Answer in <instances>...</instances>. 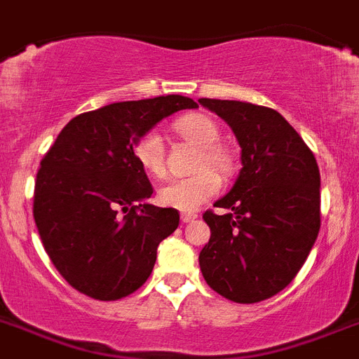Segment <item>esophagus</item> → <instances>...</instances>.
I'll return each mask as SVG.
<instances>
[{"label":"esophagus","mask_w":359,"mask_h":359,"mask_svg":"<svg viewBox=\"0 0 359 359\" xmlns=\"http://www.w3.org/2000/svg\"><path fill=\"white\" fill-rule=\"evenodd\" d=\"M196 217H198V214H194V212H182V222L183 223L194 222Z\"/></svg>","instance_id":"34e87169"}]
</instances>
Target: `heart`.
Listing matches in <instances>:
<instances>
[{
    "instance_id": "heart-1",
    "label": "heart",
    "mask_w": 359,
    "mask_h": 359,
    "mask_svg": "<svg viewBox=\"0 0 359 359\" xmlns=\"http://www.w3.org/2000/svg\"><path fill=\"white\" fill-rule=\"evenodd\" d=\"M174 130L187 142L200 147V154L196 159L198 172L189 177L172 180L161 187L158 198L159 203L170 209H177L182 212H194L217 194L222 180L215 173L229 176L234 168V158L223 145L217 143L219 128L216 121L207 114L192 112L185 114L174 121ZM134 154L147 172L152 176L165 174V145L158 130H147L137 137L134 145ZM211 168L209 169L208 167ZM214 168L217 170H212Z\"/></svg>"
}]
</instances>
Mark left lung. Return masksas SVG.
<instances>
[{"instance_id": "1", "label": "left lung", "mask_w": 359, "mask_h": 359, "mask_svg": "<svg viewBox=\"0 0 359 359\" xmlns=\"http://www.w3.org/2000/svg\"><path fill=\"white\" fill-rule=\"evenodd\" d=\"M200 103L231 125L241 147L232 191L207 210L210 240L200 252L205 281L223 298L258 303L296 278L320 232V168L289 121L245 101Z\"/></svg>"}]
</instances>
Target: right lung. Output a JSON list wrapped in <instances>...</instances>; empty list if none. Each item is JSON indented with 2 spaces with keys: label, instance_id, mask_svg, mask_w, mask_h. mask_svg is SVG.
Returning a JSON list of instances; mask_svg holds the SVG:
<instances>
[{
  "label": "right lung",
  "instance_id": "add662e5",
  "mask_svg": "<svg viewBox=\"0 0 359 359\" xmlns=\"http://www.w3.org/2000/svg\"><path fill=\"white\" fill-rule=\"evenodd\" d=\"M196 107L191 97L170 94L83 112L43 156L34 222L70 287L114 302L145 283L158 245L180 225V212L147 203L154 189L134 145L158 121Z\"/></svg>",
  "mask_w": 359,
  "mask_h": 359
}]
</instances>
